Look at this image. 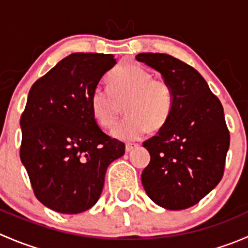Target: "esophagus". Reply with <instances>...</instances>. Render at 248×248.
<instances>
[{"label":"esophagus","mask_w":248,"mask_h":248,"mask_svg":"<svg viewBox=\"0 0 248 248\" xmlns=\"http://www.w3.org/2000/svg\"><path fill=\"white\" fill-rule=\"evenodd\" d=\"M139 144H137V142H128V144H126V151L129 152L132 151V150L134 149V147L138 146Z\"/></svg>","instance_id":"obj_1"}]
</instances>
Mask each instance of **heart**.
Here are the masks:
<instances>
[{
	"label": "heart",
	"mask_w": 248,
	"mask_h": 248,
	"mask_svg": "<svg viewBox=\"0 0 248 248\" xmlns=\"http://www.w3.org/2000/svg\"><path fill=\"white\" fill-rule=\"evenodd\" d=\"M108 90L96 89L90 97L93 119L103 128H111L126 109L128 117L112 131L122 140L138 139L158 132L170 115L171 89L163 78H152L147 69L137 64L120 66L110 72Z\"/></svg>",
	"instance_id": "b5f03b06"
}]
</instances>
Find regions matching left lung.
<instances>
[{"instance_id": "obj_1", "label": "left lung", "mask_w": 248, "mask_h": 248, "mask_svg": "<svg viewBox=\"0 0 248 248\" xmlns=\"http://www.w3.org/2000/svg\"><path fill=\"white\" fill-rule=\"evenodd\" d=\"M136 59L162 74L171 89L168 122L145 140L150 163L141 182L152 202L168 210L199 202L221 181L231 136L223 107L197 69L159 52Z\"/></svg>"}]
</instances>
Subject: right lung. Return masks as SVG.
Masks as SVG:
<instances>
[{"label":"right lung","mask_w":248,"mask_h":248,"mask_svg":"<svg viewBox=\"0 0 248 248\" xmlns=\"http://www.w3.org/2000/svg\"><path fill=\"white\" fill-rule=\"evenodd\" d=\"M116 64L111 54L74 52L39 78L20 117V158L34 196L60 214L93 206L107 168L124 144L104 133L93 119L90 97Z\"/></svg>","instance_id":"add662e5"}]
</instances>
